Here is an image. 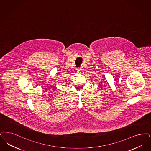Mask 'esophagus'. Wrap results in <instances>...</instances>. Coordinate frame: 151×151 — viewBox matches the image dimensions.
Segmentation results:
<instances>
[{
	"label": "esophagus",
	"mask_w": 151,
	"mask_h": 151,
	"mask_svg": "<svg viewBox=\"0 0 151 151\" xmlns=\"http://www.w3.org/2000/svg\"><path fill=\"white\" fill-rule=\"evenodd\" d=\"M77 71H78V73H81V69L80 68H78L77 69Z\"/></svg>",
	"instance_id": "esophagus-1"
}]
</instances>
